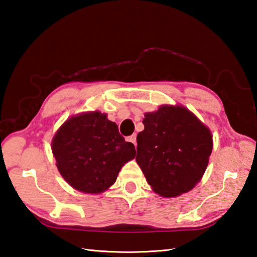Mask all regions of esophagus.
Masks as SVG:
<instances>
[{"mask_svg":"<svg viewBox=\"0 0 257 257\" xmlns=\"http://www.w3.org/2000/svg\"><path fill=\"white\" fill-rule=\"evenodd\" d=\"M127 142L134 144V146H136V134H133L132 136L127 137Z\"/></svg>","mask_w":257,"mask_h":257,"instance_id":"esophagus-1","label":"esophagus"}]
</instances>
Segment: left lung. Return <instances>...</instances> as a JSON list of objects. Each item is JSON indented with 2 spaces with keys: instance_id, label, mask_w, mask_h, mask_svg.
<instances>
[{
  "instance_id": "obj_1",
  "label": "left lung",
  "mask_w": 257,
  "mask_h": 257,
  "mask_svg": "<svg viewBox=\"0 0 257 257\" xmlns=\"http://www.w3.org/2000/svg\"><path fill=\"white\" fill-rule=\"evenodd\" d=\"M143 123L136 162L152 190L163 197L191 191L207 168L211 132L182 106H161L147 112Z\"/></svg>"
}]
</instances>
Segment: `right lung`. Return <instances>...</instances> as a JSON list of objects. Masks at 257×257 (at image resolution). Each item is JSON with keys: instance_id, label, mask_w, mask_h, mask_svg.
Segmentation results:
<instances>
[{"instance_id": "add662e5", "label": "right lung", "mask_w": 257, "mask_h": 257, "mask_svg": "<svg viewBox=\"0 0 257 257\" xmlns=\"http://www.w3.org/2000/svg\"><path fill=\"white\" fill-rule=\"evenodd\" d=\"M57 167L74 189L88 194L106 191L122 166L136 155L118 125L99 111L84 112L64 122L52 139Z\"/></svg>"}]
</instances>
